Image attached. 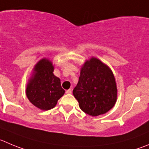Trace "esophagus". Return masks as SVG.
Listing matches in <instances>:
<instances>
[{
  "mask_svg": "<svg viewBox=\"0 0 149 149\" xmlns=\"http://www.w3.org/2000/svg\"><path fill=\"white\" fill-rule=\"evenodd\" d=\"M66 93L67 94H71L72 93V90H71V89H69V90H66Z\"/></svg>",
  "mask_w": 149,
  "mask_h": 149,
  "instance_id": "34e87169",
  "label": "esophagus"
}]
</instances>
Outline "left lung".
Instances as JSON below:
<instances>
[{"label": "left lung", "instance_id": "8db88e82", "mask_svg": "<svg viewBox=\"0 0 149 149\" xmlns=\"http://www.w3.org/2000/svg\"><path fill=\"white\" fill-rule=\"evenodd\" d=\"M73 93L83 112L91 116L106 113L115 105L117 87L115 77L105 64L91 58L81 70Z\"/></svg>", "mask_w": 149, "mask_h": 149}]
</instances>
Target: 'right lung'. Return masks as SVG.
Wrapping results in <instances>:
<instances>
[{"label":"right lung","instance_id":"obj_1","mask_svg":"<svg viewBox=\"0 0 149 149\" xmlns=\"http://www.w3.org/2000/svg\"><path fill=\"white\" fill-rule=\"evenodd\" d=\"M34 70V76L27 85L26 95L30 102L39 109H52L65 93L60 79L54 75V67L48 59L40 60Z\"/></svg>","mask_w":149,"mask_h":149}]
</instances>
